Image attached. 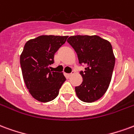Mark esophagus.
Here are the masks:
<instances>
[{
    "instance_id": "34e87169",
    "label": "esophagus",
    "mask_w": 134,
    "mask_h": 134,
    "mask_svg": "<svg viewBox=\"0 0 134 134\" xmlns=\"http://www.w3.org/2000/svg\"><path fill=\"white\" fill-rule=\"evenodd\" d=\"M74 74V71H72L71 74H66V76H68V77H71V76H73Z\"/></svg>"
}]
</instances>
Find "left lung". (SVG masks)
<instances>
[{
    "label": "left lung",
    "instance_id": "obj_1",
    "mask_svg": "<svg viewBox=\"0 0 134 134\" xmlns=\"http://www.w3.org/2000/svg\"><path fill=\"white\" fill-rule=\"evenodd\" d=\"M67 41L76 52L80 64L86 65L80 74L83 82L75 87L78 98L92 103L108 89L113 74L115 56L110 42L98 36H74Z\"/></svg>",
    "mask_w": 134,
    "mask_h": 134
}]
</instances>
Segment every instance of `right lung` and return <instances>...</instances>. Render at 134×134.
I'll use <instances>...</instances> for the list:
<instances>
[{
  "instance_id": "obj_1",
  "label": "right lung",
  "mask_w": 134,
  "mask_h": 134,
  "mask_svg": "<svg viewBox=\"0 0 134 134\" xmlns=\"http://www.w3.org/2000/svg\"><path fill=\"white\" fill-rule=\"evenodd\" d=\"M68 36H40L24 46L20 56L23 80L31 95L40 102H48L57 97L66 77L63 73L50 70L54 55Z\"/></svg>"
}]
</instances>
